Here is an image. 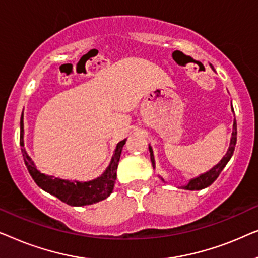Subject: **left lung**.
Returning <instances> with one entry per match:
<instances>
[{
	"instance_id": "obj_1",
	"label": "left lung",
	"mask_w": 258,
	"mask_h": 258,
	"mask_svg": "<svg viewBox=\"0 0 258 258\" xmlns=\"http://www.w3.org/2000/svg\"><path fill=\"white\" fill-rule=\"evenodd\" d=\"M232 107V105H231ZM234 110V109H232ZM236 141H237V124H236V119L234 121V128H232V135L230 139V144H229V149L227 151V154L224 155L223 158L218 162V163L208 170L204 174H201L200 176H197L195 178H191L190 181L186 183L185 185H182V189L185 190H202L207 186H209L213 184V183L216 181V178L220 176L221 171L223 170L225 165L228 164V162L230 161V158L232 155H234V150H235V146H236ZM149 151H150V161L151 164H153V168L155 169V158H154V153L151 147L149 146ZM162 181L164 182V179L161 177Z\"/></svg>"
}]
</instances>
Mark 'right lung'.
Returning <instances> with one entry per match:
<instances>
[{
    "label": "right lung",
    "instance_id": "add662e5",
    "mask_svg": "<svg viewBox=\"0 0 258 258\" xmlns=\"http://www.w3.org/2000/svg\"><path fill=\"white\" fill-rule=\"evenodd\" d=\"M24 129H23V112L21 116L20 122V144L21 150H22L24 163L27 165L28 171L35 183L62 202H64L69 206L73 207H83L89 206L100 202L107 199L114 190L115 181H116V171H117L119 157H121L122 148L125 144V140L121 141L116 146V149L112 155V158L109 163L108 168L102 174L100 177L91 179L87 182H79V181H68L54 176H48L42 174L40 170H37L36 165L34 161L31 160L29 155L27 154L26 148H24Z\"/></svg>",
    "mask_w": 258,
    "mask_h": 258
}]
</instances>
